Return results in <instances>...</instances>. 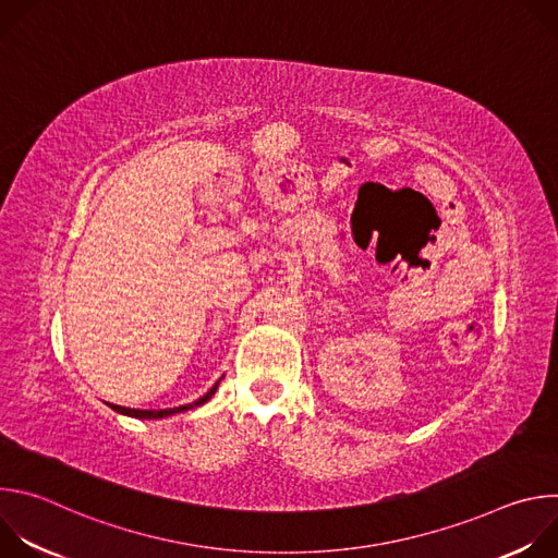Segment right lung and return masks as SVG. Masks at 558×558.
Returning <instances> with one entry per match:
<instances>
[{"instance_id":"right-lung-1","label":"right lung","mask_w":558,"mask_h":558,"mask_svg":"<svg viewBox=\"0 0 558 558\" xmlns=\"http://www.w3.org/2000/svg\"><path fill=\"white\" fill-rule=\"evenodd\" d=\"M218 384H220V379L201 397V400H196V402H192V404H185V407H177V409H163V411H138V409H123V407H114L112 404V409L117 411V413H121V415H128V417H138V420H161V417H170V415H177V413H185V411H190V409H198V407H203L205 402H209L211 400V395L216 392V388H218Z\"/></svg>"}]
</instances>
